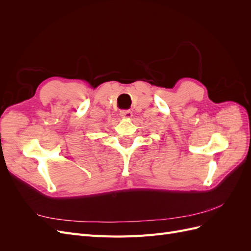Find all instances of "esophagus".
Returning <instances> with one entry per match:
<instances>
[{"label": "esophagus", "mask_w": 251, "mask_h": 251, "mask_svg": "<svg viewBox=\"0 0 251 251\" xmlns=\"http://www.w3.org/2000/svg\"><path fill=\"white\" fill-rule=\"evenodd\" d=\"M120 116L125 119H130L133 116V113L130 110H123L120 111Z\"/></svg>", "instance_id": "esophagus-1"}]
</instances>
